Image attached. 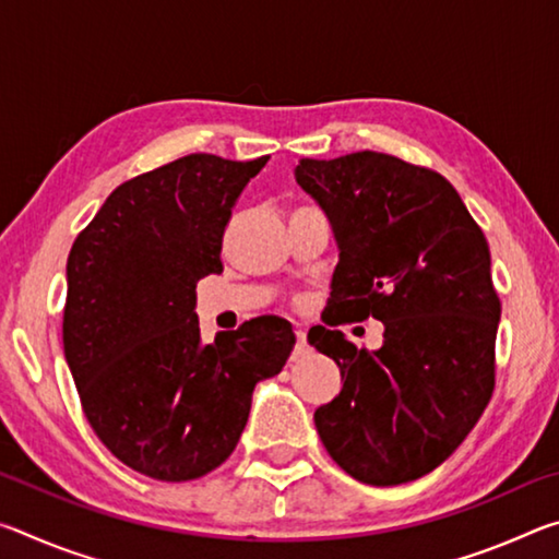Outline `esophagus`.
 <instances>
[{
  "label": "esophagus",
  "instance_id": "1",
  "mask_svg": "<svg viewBox=\"0 0 559 559\" xmlns=\"http://www.w3.org/2000/svg\"><path fill=\"white\" fill-rule=\"evenodd\" d=\"M308 355V337L302 330H296V349H293V357H306Z\"/></svg>",
  "mask_w": 559,
  "mask_h": 559
}]
</instances>
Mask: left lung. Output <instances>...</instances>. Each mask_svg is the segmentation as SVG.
<instances>
[{"mask_svg": "<svg viewBox=\"0 0 559 559\" xmlns=\"http://www.w3.org/2000/svg\"><path fill=\"white\" fill-rule=\"evenodd\" d=\"M296 182L340 249L328 323H384L380 349L310 328L308 343L343 377L316 409L320 441L367 486L409 484L461 447L493 394L500 300L488 241L447 177L400 157H302Z\"/></svg>", "mask_w": 559, "mask_h": 559, "instance_id": "left-lung-1", "label": "left lung"}]
</instances>
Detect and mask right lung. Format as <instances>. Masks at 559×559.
Listing matches in <instances>:
<instances>
[{"label":"right lung","instance_id":"add662e5","mask_svg":"<svg viewBox=\"0 0 559 559\" xmlns=\"http://www.w3.org/2000/svg\"><path fill=\"white\" fill-rule=\"evenodd\" d=\"M269 155L179 157L122 182L66 263L63 353L86 419L118 461L182 484L231 456L253 386L278 374L296 335L253 318L202 343L197 281L222 273L231 210Z\"/></svg>","mask_w":559,"mask_h":559}]
</instances>
